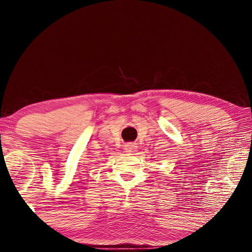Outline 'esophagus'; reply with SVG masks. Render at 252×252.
<instances>
[{
    "label": "esophagus",
    "mask_w": 252,
    "mask_h": 252,
    "mask_svg": "<svg viewBox=\"0 0 252 252\" xmlns=\"http://www.w3.org/2000/svg\"><path fill=\"white\" fill-rule=\"evenodd\" d=\"M135 149H136V145L134 143H126V144L125 151L126 153H133V152H135Z\"/></svg>",
    "instance_id": "esophagus-1"
}]
</instances>
